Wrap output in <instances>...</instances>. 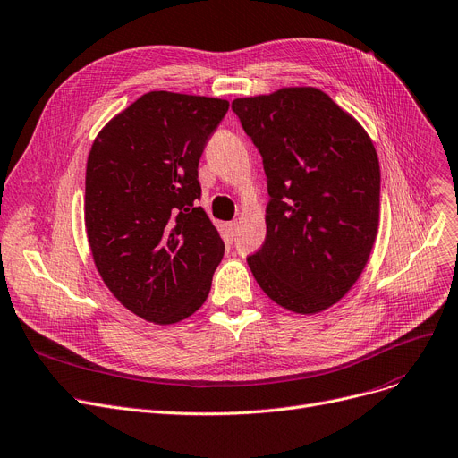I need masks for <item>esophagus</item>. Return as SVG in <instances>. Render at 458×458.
<instances>
[{
	"label": "esophagus",
	"instance_id": "34e87169",
	"mask_svg": "<svg viewBox=\"0 0 458 458\" xmlns=\"http://www.w3.org/2000/svg\"><path fill=\"white\" fill-rule=\"evenodd\" d=\"M225 230H226V237L232 242L235 237V232H237V221H232V223H226L225 225Z\"/></svg>",
	"mask_w": 458,
	"mask_h": 458
}]
</instances>
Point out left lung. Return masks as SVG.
<instances>
[{
  "label": "left lung",
  "instance_id": "1",
  "mask_svg": "<svg viewBox=\"0 0 458 458\" xmlns=\"http://www.w3.org/2000/svg\"><path fill=\"white\" fill-rule=\"evenodd\" d=\"M264 161L266 242L247 258L269 300L295 314L333 307L361 276L380 225V163L369 132L318 88L232 103Z\"/></svg>",
  "mask_w": 458,
  "mask_h": 458
}]
</instances>
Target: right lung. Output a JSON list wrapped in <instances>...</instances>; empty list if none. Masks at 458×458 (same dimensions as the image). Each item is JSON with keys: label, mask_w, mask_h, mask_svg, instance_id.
I'll return each mask as SVG.
<instances>
[{"label": "right lung", "mask_w": 458, "mask_h": 458, "mask_svg": "<svg viewBox=\"0 0 458 458\" xmlns=\"http://www.w3.org/2000/svg\"><path fill=\"white\" fill-rule=\"evenodd\" d=\"M230 103L149 91L98 131L86 166V233L115 300L168 326L204 305L225 243L200 198L198 161Z\"/></svg>", "instance_id": "1"}]
</instances>
